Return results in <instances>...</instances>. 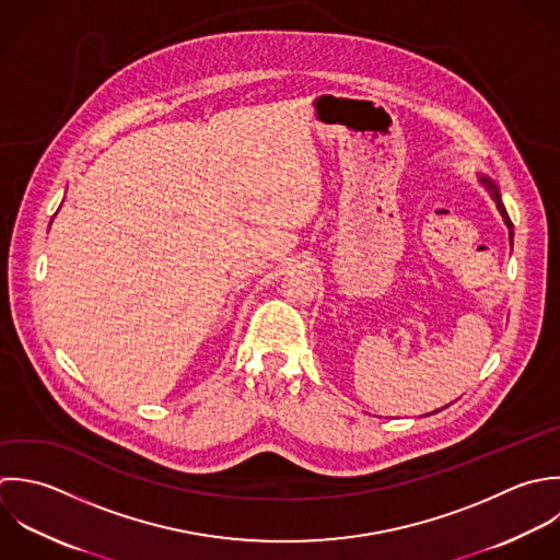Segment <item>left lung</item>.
Listing matches in <instances>:
<instances>
[{"label":"left lung","mask_w":560,"mask_h":560,"mask_svg":"<svg viewBox=\"0 0 560 560\" xmlns=\"http://www.w3.org/2000/svg\"><path fill=\"white\" fill-rule=\"evenodd\" d=\"M478 180H480L482 187L491 194V198H493V202H495V207H498V211H500L504 224L509 226V240H511V246H513V235H515V231H513V222H511V218H509V213H506V207H504V202H502V194H500L498 183H495L491 176H487V174H478ZM445 408H447V406H445ZM436 412H439V410H434L432 415H436Z\"/></svg>","instance_id":"obj_1"}]
</instances>
